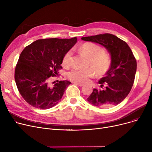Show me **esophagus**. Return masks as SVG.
<instances>
[{
	"mask_svg": "<svg viewBox=\"0 0 152 152\" xmlns=\"http://www.w3.org/2000/svg\"><path fill=\"white\" fill-rule=\"evenodd\" d=\"M74 84H77V86H80V87H82V86H84V84L79 83H76V82H74Z\"/></svg>",
	"mask_w": 152,
	"mask_h": 152,
	"instance_id": "1",
	"label": "esophagus"
}]
</instances>
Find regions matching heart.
<instances>
[{
	"instance_id": "1",
	"label": "heart",
	"mask_w": 152,
	"mask_h": 152,
	"mask_svg": "<svg viewBox=\"0 0 152 152\" xmlns=\"http://www.w3.org/2000/svg\"><path fill=\"white\" fill-rule=\"evenodd\" d=\"M78 52L89 58V65L92 68L86 69H73L68 73V77L71 81L86 83L94 76L95 72L97 76L105 75L111 65V58L108 53L102 50L100 47L91 42H86L79 46ZM71 52H67L62 60L65 67L70 65Z\"/></svg>"
}]
</instances>
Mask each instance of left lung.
Instances as JSON below:
<instances>
[{
  "instance_id": "1",
  "label": "left lung",
  "mask_w": 152,
  "mask_h": 152,
  "mask_svg": "<svg viewBox=\"0 0 152 152\" xmlns=\"http://www.w3.org/2000/svg\"><path fill=\"white\" fill-rule=\"evenodd\" d=\"M85 41L104 47L111 56V65L99 83L106 85L105 90L94 89L87 99L99 108H108L120 103L129 94L134 84L137 62L129 45L123 40L111 34H103L81 38Z\"/></svg>"
}]
</instances>
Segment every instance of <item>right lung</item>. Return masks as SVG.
Instances as JSON below:
<instances>
[{"label": "right lung", "mask_w": 152, "mask_h": 152, "mask_svg": "<svg viewBox=\"0 0 152 152\" xmlns=\"http://www.w3.org/2000/svg\"><path fill=\"white\" fill-rule=\"evenodd\" d=\"M76 42V37L44 39L23 49L15 68V79L19 92L29 105L45 110L61 101L71 82L60 81L52 86L49 81L58 75L64 55Z\"/></svg>", "instance_id": "obj_1"}]
</instances>
